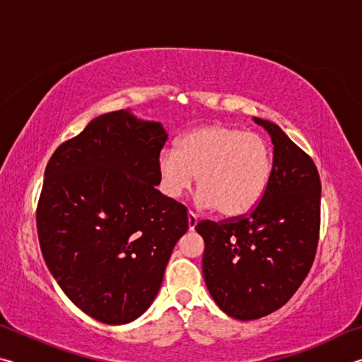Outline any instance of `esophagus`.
Listing matches in <instances>:
<instances>
[{
	"label": "esophagus",
	"instance_id": "obj_1",
	"mask_svg": "<svg viewBox=\"0 0 362 362\" xmlns=\"http://www.w3.org/2000/svg\"><path fill=\"white\" fill-rule=\"evenodd\" d=\"M198 216H196V214L194 212H192V211H189L188 212V228L189 230H194V226H196V223H198Z\"/></svg>",
	"mask_w": 362,
	"mask_h": 362
}]
</instances>
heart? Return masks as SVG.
Segmentation results:
<instances>
[{
    "label": "heart",
    "mask_w": 362,
    "mask_h": 362,
    "mask_svg": "<svg viewBox=\"0 0 362 362\" xmlns=\"http://www.w3.org/2000/svg\"><path fill=\"white\" fill-rule=\"evenodd\" d=\"M163 192L169 198L187 193L196 177L199 204L223 217L249 212L265 193L273 158L265 139L225 124L203 126L164 150L158 161Z\"/></svg>",
    "instance_id": "b5f03b06"
}]
</instances>
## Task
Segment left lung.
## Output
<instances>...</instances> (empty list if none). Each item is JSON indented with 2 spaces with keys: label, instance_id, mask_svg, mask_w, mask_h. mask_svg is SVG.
<instances>
[{
  "label": "left lung",
  "instance_id": "left-lung-1",
  "mask_svg": "<svg viewBox=\"0 0 362 362\" xmlns=\"http://www.w3.org/2000/svg\"><path fill=\"white\" fill-rule=\"evenodd\" d=\"M272 137L273 173L246 217L203 220V274L220 310L240 321L281 308L303 283L320 240L321 180L305 151L281 127L254 118Z\"/></svg>",
  "mask_w": 362,
  "mask_h": 362
}]
</instances>
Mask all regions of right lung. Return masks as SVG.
Wrapping results in <instances>:
<instances>
[{
    "instance_id": "obj_1",
    "label": "right lung",
    "mask_w": 362,
    "mask_h": 362,
    "mask_svg": "<svg viewBox=\"0 0 362 362\" xmlns=\"http://www.w3.org/2000/svg\"><path fill=\"white\" fill-rule=\"evenodd\" d=\"M168 132L119 110L97 116L49 159L36 226L60 289L86 315L127 324L161 287L187 207L156 185Z\"/></svg>"
}]
</instances>
